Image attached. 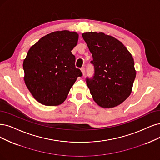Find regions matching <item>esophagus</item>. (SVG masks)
<instances>
[{"mask_svg": "<svg viewBox=\"0 0 160 160\" xmlns=\"http://www.w3.org/2000/svg\"><path fill=\"white\" fill-rule=\"evenodd\" d=\"M80 70H81V71H82V74L84 75V74H85V68H84V67H82V68H80Z\"/></svg>", "mask_w": 160, "mask_h": 160, "instance_id": "esophagus-1", "label": "esophagus"}]
</instances>
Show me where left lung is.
<instances>
[{
	"instance_id": "obj_1",
	"label": "left lung",
	"mask_w": 160,
	"mask_h": 160,
	"mask_svg": "<svg viewBox=\"0 0 160 160\" xmlns=\"http://www.w3.org/2000/svg\"><path fill=\"white\" fill-rule=\"evenodd\" d=\"M92 54V78L86 84L96 103L103 108L122 103L131 93L136 77L132 55L120 41L102 32L82 33Z\"/></svg>"
}]
</instances>
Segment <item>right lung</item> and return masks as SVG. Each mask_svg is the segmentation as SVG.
I'll return each mask as SVG.
<instances>
[{
    "label": "right lung",
    "instance_id": "obj_1",
    "mask_svg": "<svg viewBox=\"0 0 160 160\" xmlns=\"http://www.w3.org/2000/svg\"><path fill=\"white\" fill-rule=\"evenodd\" d=\"M78 40L76 32L57 31L45 35L28 51L23 62L25 84L41 104L63 103L76 78L82 76L71 52Z\"/></svg>",
    "mask_w": 160,
    "mask_h": 160
}]
</instances>
